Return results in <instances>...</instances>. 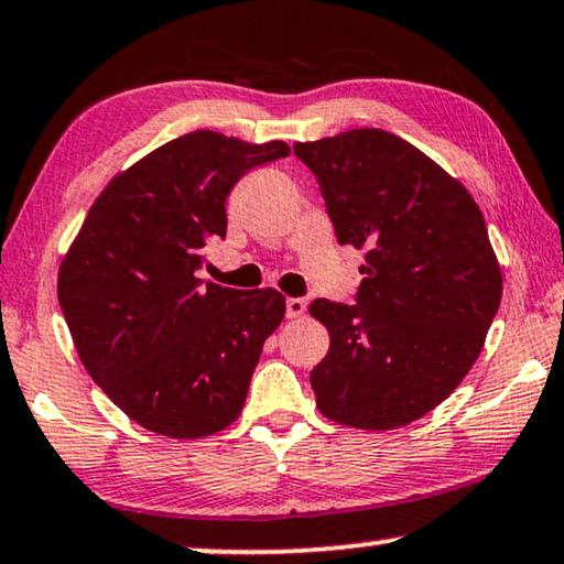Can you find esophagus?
<instances>
[{"label":"esophagus","mask_w":564,"mask_h":564,"mask_svg":"<svg viewBox=\"0 0 564 564\" xmlns=\"http://www.w3.org/2000/svg\"><path fill=\"white\" fill-rule=\"evenodd\" d=\"M306 314V301L304 299H285V316L299 318Z\"/></svg>","instance_id":"34e87169"}]
</instances>
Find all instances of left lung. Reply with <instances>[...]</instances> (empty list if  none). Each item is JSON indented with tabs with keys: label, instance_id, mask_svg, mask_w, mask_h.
I'll return each mask as SVG.
<instances>
[{
	"label": "left lung",
	"instance_id": "obj_1",
	"mask_svg": "<svg viewBox=\"0 0 564 564\" xmlns=\"http://www.w3.org/2000/svg\"><path fill=\"white\" fill-rule=\"evenodd\" d=\"M316 176L339 246L365 248L357 304L316 299L329 351L311 369L334 423L392 431L438 408L481 355L501 268L464 184L382 129L293 147Z\"/></svg>",
	"mask_w": 564,
	"mask_h": 564
}]
</instances>
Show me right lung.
Segmentation results:
<instances>
[{
    "instance_id": "right-lung-1",
    "label": "right lung",
    "mask_w": 564,
    "mask_h": 564,
    "mask_svg": "<svg viewBox=\"0 0 564 564\" xmlns=\"http://www.w3.org/2000/svg\"><path fill=\"white\" fill-rule=\"evenodd\" d=\"M217 131L166 141L113 176L57 275L67 329L94 382L126 415L170 438L238 420L285 314L275 289L202 283L207 240L225 238V199L253 166L289 156Z\"/></svg>"
}]
</instances>
